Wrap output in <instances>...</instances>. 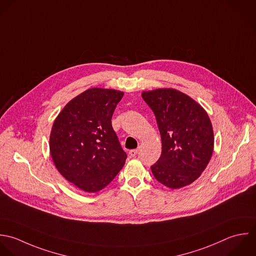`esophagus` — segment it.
Instances as JSON below:
<instances>
[{
    "instance_id": "obj_1",
    "label": "esophagus",
    "mask_w": 256,
    "mask_h": 256,
    "mask_svg": "<svg viewBox=\"0 0 256 256\" xmlns=\"http://www.w3.org/2000/svg\"><path fill=\"white\" fill-rule=\"evenodd\" d=\"M128 154H130V156H136V154H138V150H130L128 152Z\"/></svg>"
}]
</instances>
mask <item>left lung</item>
<instances>
[{
    "label": "left lung",
    "mask_w": 256,
    "mask_h": 256,
    "mask_svg": "<svg viewBox=\"0 0 256 256\" xmlns=\"http://www.w3.org/2000/svg\"><path fill=\"white\" fill-rule=\"evenodd\" d=\"M162 136V156L152 166L156 180L176 190L198 180L208 166L214 146L210 118L188 94L174 88L142 92Z\"/></svg>",
    "instance_id": "8db88e82"
}]
</instances>
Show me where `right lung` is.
I'll return each instance as SVG.
<instances>
[{
  "label": "right lung",
  "mask_w": 256,
  "mask_h": 256,
  "mask_svg": "<svg viewBox=\"0 0 256 256\" xmlns=\"http://www.w3.org/2000/svg\"><path fill=\"white\" fill-rule=\"evenodd\" d=\"M124 92L92 88L70 100L56 118L50 152L58 172L86 192L104 188L122 168L126 154L112 126Z\"/></svg>",
  "instance_id": "add662e5"
}]
</instances>
